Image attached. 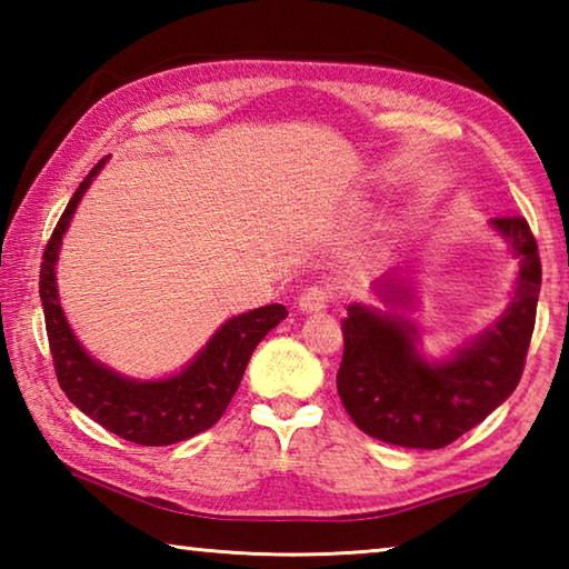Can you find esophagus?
I'll list each match as a JSON object with an SVG mask.
<instances>
[{
  "label": "esophagus",
  "instance_id": "esophagus-1",
  "mask_svg": "<svg viewBox=\"0 0 569 569\" xmlns=\"http://www.w3.org/2000/svg\"><path fill=\"white\" fill-rule=\"evenodd\" d=\"M331 301V291L323 286H313L308 288V291L298 298V311L301 313H321L329 308Z\"/></svg>",
  "mask_w": 569,
  "mask_h": 569
}]
</instances>
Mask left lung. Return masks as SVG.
<instances>
[{
  "instance_id": "obj_1",
  "label": "left lung",
  "mask_w": 569,
  "mask_h": 569,
  "mask_svg": "<svg viewBox=\"0 0 569 569\" xmlns=\"http://www.w3.org/2000/svg\"><path fill=\"white\" fill-rule=\"evenodd\" d=\"M489 228L517 258L512 298L499 319L447 356H427L409 319L417 286L397 268L373 281L383 308L351 303L336 389L363 435L393 447L441 449L512 397L535 329L542 266L525 218Z\"/></svg>"
}]
</instances>
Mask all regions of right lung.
Masks as SVG:
<instances>
[{"instance_id":"1","label":"right lung","mask_w":569,"mask_h":569,"mask_svg":"<svg viewBox=\"0 0 569 569\" xmlns=\"http://www.w3.org/2000/svg\"><path fill=\"white\" fill-rule=\"evenodd\" d=\"M108 160L102 158L80 182L44 248L40 298L57 381L77 409L112 435L142 447L178 445L210 429L223 417L243 379L250 353L268 331L286 319L288 311L281 303H271L233 316L220 323L203 349L180 371L162 379H132L92 359L62 311L57 291V258L77 206Z\"/></svg>"}]
</instances>
